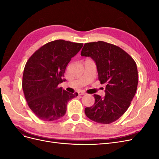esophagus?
<instances>
[{
  "label": "esophagus",
  "mask_w": 159,
  "mask_h": 159,
  "mask_svg": "<svg viewBox=\"0 0 159 159\" xmlns=\"http://www.w3.org/2000/svg\"><path fill=\"white\" fill-rule=\"evenodd\" d=\"M78 94H79L80 95H85V93L84 92V91H79Z\"/></svg>",
  "instance_id": "34e87169"
}]
</instances>
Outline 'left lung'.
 I'll use <instances>...</instances> for the list:
<instances>
[{
	"instance_id": "left-lung-1",
	"label": "left lung",
	"mask_w": 159,
	"mask_h": 159,
	"mask_svg": "<svg viewBox=\"0 0 159 159\" xmlns=\"http://www.w3.org/2000/svg\"><path fill=\"white\" fill-rule=\"evenodd\" d=\"M81 56L95 61L99 80L107 84L104 98L93 95L95 103L85 109L86 116L99 123H113L125 113L135 95L138 85L135 61L121 48L103 41L85 43Z\"/></svg>"
}]
</instances>
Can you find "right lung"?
Returning <instances> with one entry per match:
<instances>
[{
	"label": "right lung",
	"mask_w": 159,
	"mask_h": 159,
	"mask_svg": "<svg viewBox=\"0 0 159 159\" xmlns=\"http://www.w3.org/2000/svg\"><path fill=\"white\" fill-rule=\"evenodd\" d=\"M81 43L57 40L47 43L31 56L24 70L22 89L30 109L42 121H52L66 114L67 103L78 96L58 88L71 57Z\"/></svg>",
	"instance_id": "1"
}]
</instances>
